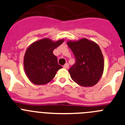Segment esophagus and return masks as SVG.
Here are the masks:
<instances>
[{"mask_svg": "<svg viewBox=\"0 0 125 125\" xmlns=\"http://www.w3.org/2000/svg\"><path fill=\"white\" fill-rule=\"evenodd\" d=\"M63 68H64V69H68V68H69V64L68 63L65 64L64 65Z\"/></svg>", "mask_w": 125, "mask_h": 125, "instance_id": "1", "label": "esophagus"}]
</instances>
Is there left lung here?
<instances>
[{"label":"left lung","instance_id":"1","mask_svg":"<svg viewBox=\"0 0 125 125\" xmlns=\"http://www.w3.org/2000/svg\"><path fill=\"white\" fill-rule=\"evenodd\" d=\"M67 44L76 59L75 64L69 69L71 78L81 86H93L100 81L104 71V62L100 47L86 38L69 41Z\"/></svg>","mask_w":125,"mask_h":125}]
</instances>
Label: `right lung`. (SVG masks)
<instances>
[{"label":"right lung","instance_id":"right-lung-1","mask_svg":"<svg viewBox=\"0 0 125 125\" xmlns=\"http://www.w3.org/2000/svg\"><path fill=\"white\" fill-rule=\"evenodd\" d=\"M64 42V39L53 41L44 38L32 43L25 51L24 68L25 74L33 84L44 85L54 78L62 67L58 64L54 49Z\"/></svg>","mask_w":125,"mask_h":125}]
</instances>
